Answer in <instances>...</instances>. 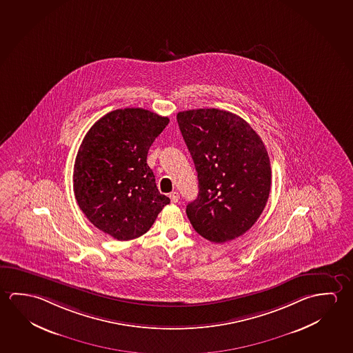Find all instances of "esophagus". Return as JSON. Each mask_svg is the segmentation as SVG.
Here are the masks:
<instances>
[{
    "label": "esophagus",
    "instance_id": "34e87169",
    "mask_svg": "<svg viewBox=\"0 0 353 353\" xmlns=\"http://www.w3.org/2000/svg\"><path fill=\"white\" fill-rule=\"evenodd\" d=\"M170 199H171V202L177 203L179 199V194L177 192H172V193H170Z\"/></svg>",
    "mask_w": 353,
    "mask_h": 353
}]
</instances>
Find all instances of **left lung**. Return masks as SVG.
Listing matches in <instances>:
<instances>
[{"label": "left lung", "instance_id": "8db88e82", "mask_svg": "<svg viewBox=\"0 0 353 353\" xmlns=\"http://www.w3.org/2000/svg\"><path fill=\"white\" fill-rule=\"evenodd\" d=\"M177 121L198 174V196L185 209L192 226L213 243L241 236L271 191L266 146L248 121L228 110H185Z\"/></svg>", "mask_w": 353, "mask_h": 353}]
</instances>
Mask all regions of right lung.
<instances>
[{"label": "right lung", "instance_id": "1", "mask_svg": "<svg viewBox=\"0 0 353 353\" xmlns=\"http://www.w3.org/2000/svg\"><path fill=\"white\" fill-rule=\"evenodd\" d=\"M168 121L143 108L113 110L93 124L77 151V204L93 225L119 241L144 235L170 203L146 162Z\"/></svg>", "mask_w": 353, "mask_h": 353}]
</instances>
